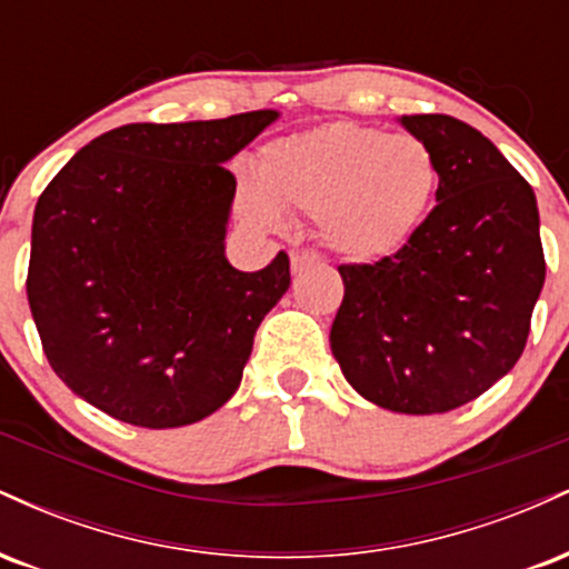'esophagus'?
<instances>
[{"instance_id": "esophagus-1", "label": "esophagus", "mask_w": 569, "mask_h": 569, "mask_svg": "<svg viewBox=\"0 0 569 569\" xmlns=\"http://www.w3.org/2000/svg\"><path fill=\"white\" fill-rule=\"evenodd\" d=\"M321 264V257L316 251H293L291 253V270L302 272L307 267H318Z\"/></svg>"}]
</instances>
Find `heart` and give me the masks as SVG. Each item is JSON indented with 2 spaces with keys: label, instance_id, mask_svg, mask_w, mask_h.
Returning <instances> with one entry per match:
<instances>
[{
  "label": "heart",
  "instance_id": "obj_1",
  "mask_svg": "<svg viewBox=\"0 0 569 569\" xmlns=\"http://www.w3.org/2000/svg\"><path fill=\"white\" fill-rule=\"evenodd\" d=\"M439 189L426 141L358 122H329L267 143L238 211L276 232L283 211L316 219L321 243L348 262H380L415 238Z\"/></svg>",
  "mask_w": 569,
  "mask_h": 569
}]
</instances>
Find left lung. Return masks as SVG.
<instances>
[{"label": "left lung", "mask_w": 569, "mask_h": 569, "mask_svg": "<svg viewBox=\"0 0 569 569\" xmlns=\"http://www.w3.org/2000/svg\"><path fill=\"white\" fill-rule=\"evenodd\" d=\"M439 162L436 208L375 264H342L331 352L367 401L441 415L519 361L546 280L532 187L487 136L447 114L398 117Z\"/></svg>", "instance_id": "8db88e82"}]
</instances>
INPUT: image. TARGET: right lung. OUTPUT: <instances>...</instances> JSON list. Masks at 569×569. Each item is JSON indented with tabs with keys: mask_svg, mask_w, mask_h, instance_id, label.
I'll use <instances>...</instances> for the list:
<instances>
[{
	"mask_svg": "<svg viewBox=\"0 0 569 569\" xmlns=\"http://www.w3.org/2000/svg\"><path fill=\"white\" fill-rule=\"evenodd\" d=\"M278 117L114 128L39 194L26 293L71 393L154 430L230 401L291 272L283 251L259 272L227 262L234 176L224 162Z\"/></svg>",
	"mask_w": 569,
	"mask_h": 569,
	"instance_id": "add662e5",
	"label": "right lung"
}]
</instances>
